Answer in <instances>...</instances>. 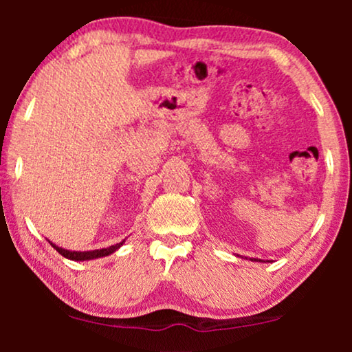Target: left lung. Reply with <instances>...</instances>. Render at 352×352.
Listing matches in <instances>:
<instances>
[{"instance_id":"left-lung-1","label":"left lung","mask_w":352,"mask_h":352,"mask_svg":"<svg viewBox=\"0 0 352 352\" xmlns=\"http://www.w3.org/2000/svg\"><path fill=\"white\" fill-rule=\"evenodd\" d=\"M256 261H258V259H256Z\"/></svg>"}]
</instances>
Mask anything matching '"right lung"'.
Segmentation results:
<instances>
[{"instance_id": "add662e5", "label": "right lung", "mask_w": 352, "mask_h": 352, "mask_svg": "<svg viewBox=\"0 0 352 352\" xmlns=\"http://www.w3.org/2000/svg\"><path fill=\"white\" fill-rule=\"evenodd\" d=\"M124 242V240H123ZM123 242H120L117 245H112V247L109 248H102V250H93V252H69V250H64L60 247H56L54 243H51L52 247L57 253H60L62 256L67 258V259H74V261H85V259H94V258H102V256H109V254H112L115 250H118L122 247Z\"/></svg>"}]
</instances>
